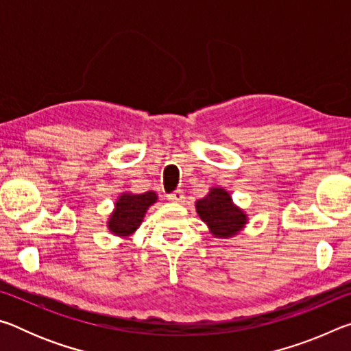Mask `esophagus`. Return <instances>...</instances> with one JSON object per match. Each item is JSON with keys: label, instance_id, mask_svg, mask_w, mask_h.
I'll return each mask as SVG.
<instances>
[{"label": "esophagus", "instance_id": "esophagus-1", "mask_svg": "<svg viewBox=\"0 0 351 351\" xmlns=\"http://www.w3.org/2000/svg\"><path fill=\"white\" fill-rule=\"evenodd\" d=\"M167 198H169L170 201H173V203H182V201L186 199V197H184V192H182V190H180V189L175 190V192L169 193Z\"/></svg>", "mask_w": 351, "mask_h": 351}]
</instances>
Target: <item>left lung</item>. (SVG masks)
I'll return each instance as SVG.
<instances>
[{"mask_svg":"<svg viewBox=\"0 0 351 351\" xmlns=\"http://www.w3.org/2000/svg\"><path fill=\"white\" fill-rule=\"evenodd\" d=\"M197 212L210 232L219 239L237 235L247 221L246 213L232 203L230 195L221 187L210 189L203 199H198Z\"/></svg>","mask_w":351,"mask_h":351,"instance_id":"1","label":"left lung"}]
</instances>
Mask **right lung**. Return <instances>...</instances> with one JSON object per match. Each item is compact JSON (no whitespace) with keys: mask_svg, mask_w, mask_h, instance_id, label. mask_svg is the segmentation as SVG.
I'll return each mask as SVG.
<instances>
[{"mask_svg":"<svg viewBox=\"0 0 351 351\" xmlns=\"http://www.w3.org/2000/svg\"><path fill=\"white\" fill-rule=\"evenodd\" d=\"M156 193H123L116 201V209L108 219V228L114 235H132L139 228L148 207L156 203Z\"/></svg>","mask_w":351,"mask_h":351,"instance_id":"add662e5","label":"right lung"}]
</instances>
